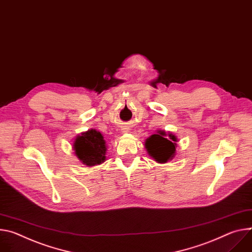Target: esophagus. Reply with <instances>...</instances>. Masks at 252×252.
Returning <instances> with one entry per match:
<instances>
[{"instance_id": "34e87169", "label": "esophagus", "mask_w": 252, "mask_h": 252, "mask_svg": "<svg viewBox=\"0 0 252 252\" xmlns=\"http://www.w3.org/2000/svg\"><path fill=\"white\" fill-rule=\"evenodd\" d=\"M123 132H127L128 131V127H123Z\"/></svg>"}]
</instances>
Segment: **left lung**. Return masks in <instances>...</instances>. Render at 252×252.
<instances>
[{
	"mask_svg": "<svg viewBox=\"0 0 252 252\" xmlns=\"http://www.w3.org/2000/svg\"><path fill=\"white\" fill-rule=\"evenodd\" d=\"M178 139L172 132L158 129L145 141V148L151 158L157 163L165 164L175 157Z\"/></svg>",
	"mask_w": 252,
	"mask_h": 252,
	"instance_id": "1",
	"label": "left lung"
}]
</instances>
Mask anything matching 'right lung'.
Segmentation results:
<instances>
[{
	"mask_svg": "<svg viewBox=\"0 0 252 252\" xmlns=\"http://www.w3.org/2000/svg\"><path fill=\"white\" fill-rule=\"evenodd\" d=\"M73 150L77 158L87 167L100 165L106 158L107 149L103 135L94 128L78 134L73 142Z\"/></svg>",
	"mask_w": 252,
	"mask_h": 252,
	"instance_id": "right-lung-1",
	"label": "right lung"
}]
</instances>
